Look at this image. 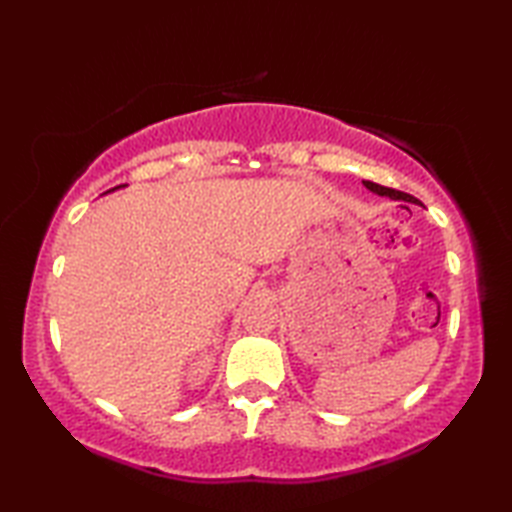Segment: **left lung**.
Listing matches in <instances>:
<instances>
[{
    "label": "left lung",
    "mask_w": 512,
    "mask_h": 512,
    "mask_svg": "<svg viewBox=\"0 0 512 512\" xmlns=\"http://www.w3.org/2000/svg\"><path fill=\"white\" fill-rule=\"evenodd\" d=\"M363 184H365V189H369L372 193H378V195H385V198H391V200H405V202H411V204H418V200L413 198V195H409V193H402V191H396V189L380 187V184L369 182V180H363Z\"/></svg>",
    "instance_id": "1"
}]
</instances>
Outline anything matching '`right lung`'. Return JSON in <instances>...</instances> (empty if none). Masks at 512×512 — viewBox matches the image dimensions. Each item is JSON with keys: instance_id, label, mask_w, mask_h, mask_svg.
I'll return each mask as SVG.
<instances>
[{"instance_id": "right-lung-1", "label": "right lung", "mask_w": 512, "mask_h": 512, "mask_svg": "<svg viewBox=\"0 0 512 512\" xmlns=\"http://www.w3.org/2000/svg\"><path fill=\"white\" fill-rule=\"evenodd\" d=\"M123 187H127V184H118V187H114V189H110L107 193H112V191H116V189H123Z\"/></svg>"}]
</instances>
